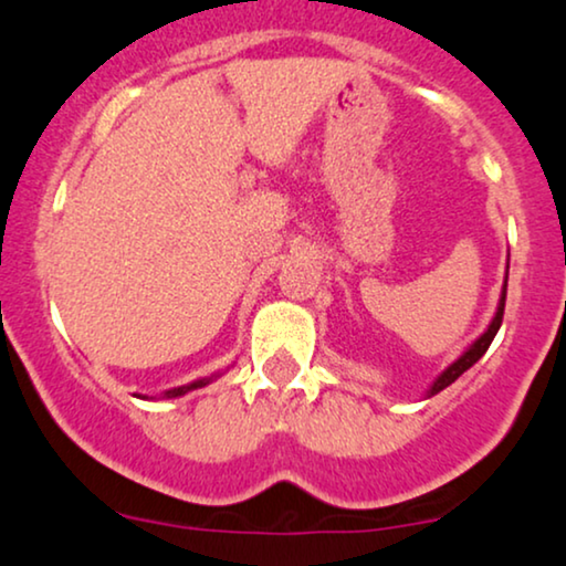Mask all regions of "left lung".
<instances>
[{"label":"left lung","instance_id":"obj_1","mask_svg":"<svg viewBox=\"0 0 566 566\" xmlns=\"http://www.w3.org/2000/svg\"><path fill=\"white\" fill-rule=\"evenodd\" d=\"M504 304H506V285H504V291H501V302H499V310H496V317L491 319V325H488V331L483 333V336H480L475 344H472L470 348H467V352L462 354V357H459L457 361H453V365H449L443 369L441 375H438L436 378V382H432L430 386V390H428V396H436V394H441L443 388H449L453 380L459 378V375H464L467 369H470L472 365H475V361L483 357V354L488 352V346H491V340L496 338V333H499V327H501V319H504Z\"/></svg>","mask_w":566,"mask_h":566}]
</instances>
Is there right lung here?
<instances>
[{
    "label": "right lung",
    "mask_w": 566,
    "mask_h": 566,
    "mask_svg": "<svg viewBox=\"0 0 566 566\" xmlns=\"http://www.w3.org/2000/svg\"><path fill=\"white\" fill-rule=\"evenodd\" d=\"M212 380V378H205V380H197V382H188V386H180V388H172V390H167V399H176V396H184V394H188V390H193V388H201V386H207V382Z\"/></svg>",
    "instance_id": "obj_1"
}]
</instances>
